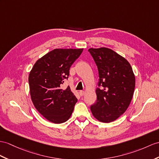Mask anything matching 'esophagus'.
<instances>
[{
  "mask_svg": "<svg viewBox=\"0 0 159 159\" xmlns=\"http://www.w3.org/2000/svg\"><path fill=\"white\" fill-rule=\"evenodd\" d=\"M79 93H80V95L81 96H82L84 95L85 92H84V91H82V90H80V91L79 92Z\"/></svg>",
  "mask_w": 159,
  "mask_h": 159,
  "instance_id": "34e87169",
  "label": "esophagus"
}]
</instances>
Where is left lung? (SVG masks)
I'll return each mask as SVG.
<instances>
[{
	"instance_id": "obj_1",
	"label": "left lung",
	"mask_w": 159,
	"mask_h": 159,
	"mask_svg": "<svg viewBox=\"0 0 159 159\" xmlns=\"http://www.w3.org/2000/svg\"><path fill=\"white\" fill-rule=\"evenodd\" d=\"M97 65L99 82L96 89L97 100L91 106L98 121L110 123L118 119L129 106L135 78L128 61L114 50L106 47L89 48Z\"/></svg>"
}]
</instances>
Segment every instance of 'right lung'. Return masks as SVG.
<instances>
[{"label": "right lung", "mask_w": 159, "mask_h": 159, "mask_svg": "<svg viewBox=\"0 0 159 159\" xmlns=\"http://www.w3.org/2000/svg\"><path fill=\"white\" fill-rule=\"evenodd\" d=\"M84 48H57L38 59L29 74L31 99L37 111L54 123L70 118L77 101L70 87L62 90L69 69Z\"/></svg>", "instance_id": "1"}]
</instances>
